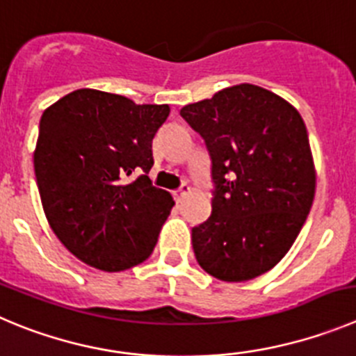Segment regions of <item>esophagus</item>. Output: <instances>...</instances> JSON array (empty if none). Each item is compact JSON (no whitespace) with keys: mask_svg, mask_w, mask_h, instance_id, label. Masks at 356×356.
<instances>
[{"mask_svg":"<svg viewBox=\"0 0 356 356\" xmlns=\"http://www.w3.org/2000/svg\"><path fill=\"white\" fill-rule=\"evenodd\" d=\"M189 191H191V188H189L188 184H182L181 188L177 189V191H174V198H175V200H177V202H181L182 198H184L186 195L189 193Z\"/></svg>","mask_w":356,"mask_h":356,"instance_id":"1","label":"esophagus"}]
</instances>
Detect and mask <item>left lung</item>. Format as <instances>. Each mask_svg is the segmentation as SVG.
<instances>
[{
	"label": "left lung",
	"instance_id": "obj_1",
	"mask_svg": "<svg viewBox=\"0 0 356 356\" xmlns=\"http://www.w3.org/2000/svg\"><path fill=\"white\" fill-rule=\"evenodd\" d=\"M211 154L212 212L191 230L207 274L242 283L274 268L300 234L316 170L297 108L268 89L237 84L181 108Z\"/></svg>",
	"mask_w": 356,
	"mask_h": 356
}]
</instances>
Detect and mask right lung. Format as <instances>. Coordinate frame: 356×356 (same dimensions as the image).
Masks as SVG:
<instances>
[{"mask_svg": "<svg viewBox=\"0 0 356 356\" xmlns=\"http://www.w3.org/2000/svg\"><path fill=\"white\" fill-rule=\"evenodd\" d=\"M168 114V105L88 88L43 111L33 154L43 212L84 264L121 272L151 257L175 204L147 177L152 138ZM135 171L145 174L128 181Z\"/></svg>", "mask_w": 356, "mask_h": 356, "instance_id": "obj_1", "label": "right lung"}]
</instances>
